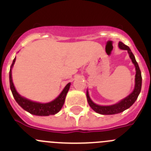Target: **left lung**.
I'll list each match as a JSON object with an SVG mask.
<instances>
[{
  "mask_svg": "<svg viewBox=\"0 0 151 151\" xmlns=\"http://www.w3.org/2000/svg\"><path fill=\"white\" fill-rule=\"evenodd\" d=\"M119 47L122 50H126L128 51L131 60L132 61L133 64L135 66L136 74H135V79H134V88L133 91L129 94V96L122 99L119 103L116 104L110 105V106H101V105H97L94 104L93 101L91 100L90 97H89L88 91H87L86 93V96H87L88 103L89 106L93 109V110L97 113L102 114V115H113V114H117V113H122L124 110H127L135 102V101L138 98V95H139L140 92H141V83H142V78H141V73L140 68L138 66V64L136 61L135 58H134V54H132V52L131 51L130 48L127 45H124L122 42L119 41Z\"/></svg>",
  "mask_w": 151,
  "mask_h": 151,
  "instance_id": "1",
  "label": "left lung"
}]
</instances>
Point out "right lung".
<instances>
[{"mask_svg":"<svg viewBox=\"0 0 151 151\" xmlns=\"http://www.w3.org/2000/svg\"><path fill=\"white\" fill-rule=\"evenodd\" d=\"M16 61V57L14 58L12 63L11 66H10V89H11L12 94H13L14 99L16 100L18 104L26 110V111L29 112L31 114L35 116H46L50 115H54L56 113H57L60 110H61V108L63 107L65 102V98H66V94H67L68 91H69V87H70V82L68 83L67 85L65 86L63 90L60 93L58 97L54 100L51 102L46 103V104H41V103L34 102L29 99H26L25 97H22L20 94H19L18 92L16 90L14 85H13V80H12V68L13 66V64Z\"/></svg>","mask_w":151,"mask_h":151,"instance_id":"obj_1","label":"right lung"}]
</instances>
